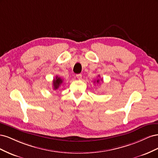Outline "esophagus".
Here are the masks:
<instances>
[{
  "instance_id": "esophagus-1",
  "label": "esophagus",
  "mask_w": 158,
  "mask_h": 158,
  "mask_svg": "<svg viewBox=\"0 0 158 158\" xmlns=\"http://www.w3.org/2000/svg\"><path fill=\"white\" fill-rule=\"evenodd\" d=\"M76 78H77L78 80H81L82 79V74H76Z\"/></svg>"
}]
</instances>
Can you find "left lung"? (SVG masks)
<instances>
[{
  "label": "left lung",
  "mask_w": 158,
  "mask_h": 158,
  "mask_svg": "<svg viewBox=\"0 0 158 158\" xmlns=\"http://www.w3.org/2000/svg\"><path fill=\"white\" fill-rule=\"evenodd\" d=\"M101 80H102L101 79ZM96 82H97V83H99V79L96 80Z\"/></svg>",
  "instance_id": "1"
}]
</instances>
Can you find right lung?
Segmentation results:
<instances>
[{"label":"right lung","instance_id":"add662e5","mask_svg":"<svg viewBox=\"0 0 158 158\" xmlns=\"http://www.w3.org/2000/svg\"><path fill=\"white\" fill-rule=\"evenodd\" d=\"M63 79H61L60 77L56 76V78L54 79L53 81H52V85H53V89H58L60 85V84H62V83H63Z\"/></svg>","mask_w":158,"mask_h":158}]
</instances>
